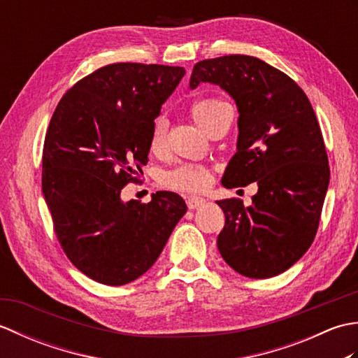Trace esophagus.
Segmentation results:
<instances>
[{
  "label": "esophagus",
  "instance_id": "esophagus-1",
  "mask_svg": "<svg viewBox=\"0 0 358 358\" xmlns=\"http://www.w3.org/2000/svg\"><path fill=\"white\" fill-rule=\"evenodd\" d=\"M187 208L189 209H199L200 206H203L204 203H206V199H203V196H196V195H191L187 196Z\"/></svg>",
  "mask_w": 358,
  "mask_h": 358
}]
</instances>
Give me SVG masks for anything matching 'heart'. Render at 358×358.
I'll use <instances>...</instances> for the list:
<instances>
[{"mask_svg": "<svg viewBox=\"0 0 358 358\" xmlns=\"http://www.w3.org/2000/svg\"><path fill=\"white\" fill-rule=\"evenodd\" d=\"M226 106L224 101L218 98H201L195 101L191 108L192 118L195 123L206 131V127L212 123V120L217 117L218 110ZM149 150L152 154L159 155L166 150V131L162 121H157L154 129H152L149 138ZM210 180V173L206 167L201 166H181L178 169L167 172L163 181L166 186L172 189H180V191H201L208 186Z\"/></svg>", "mask_w": 358, "mask_h": 358, "instance_id": "1", "label": "heart"}]
</instances>
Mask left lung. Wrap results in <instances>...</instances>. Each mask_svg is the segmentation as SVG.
I'll return each instance as SVG.
<instances>
[{
    "instance_id": "left-lung-1",
    "label": "left lung",
    "mask_w": 358,
    "mask_h": 358,
    "mask_svg": "<svg viewBox=\"0 0 358 358\" xmlns=\"http://www.w3.org/2000/svg\"><path fill=\"white\" fill-rule=\"evenodd\" d=\"M200 83L222 87L238 109L237 152L223 186H258L250 206L237 199L217 201L226 217L218 250L241 275L275 277L313 245L328 192V155L315 112L294 80L255 57L203 59L189 87Z\"/></svg>"
}]
</instances>
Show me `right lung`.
<instances>
[{
    "mask_svg": "<svg viewBox=\"0 0 358 358\" xmlns=\"http://www.w3.org/2000/svg\"><path fill=\"white\" fill-rule=\"evenodd\" d=\"M185 67L117 63L80 80L58 103L43 149V195L58 241L75 268L98 283L141 277L186 214L180 195L121 200L141 172L154 120ZM143 173V172H141Z\"/></svg>",
    "mask_w": 358,
    "mask_h": 358,
    "instance_id": "obj_1",
    "label": "right lung"
}]
</instances>
